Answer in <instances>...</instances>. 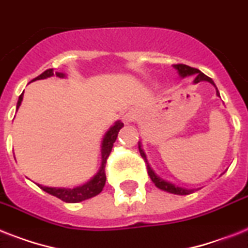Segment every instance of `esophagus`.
<instances>
[{
	"label": "esophagus",
	"mask_w": 248,
	"mask_h": 248,
	"mask_svg": "<svg viewBox=\"0 0 248 248\" xmlns=\"http://www.w3.org/2000/svg\"><path fill=\"white\" fill-rule=\"evenodd\" d=\"M132 118H134V112L131 109H126L124 112V114H122V120H124V124H128V122H131L132 121Z\"/></svg>",
	"instance_id": "34e87169"
}]
</instances>
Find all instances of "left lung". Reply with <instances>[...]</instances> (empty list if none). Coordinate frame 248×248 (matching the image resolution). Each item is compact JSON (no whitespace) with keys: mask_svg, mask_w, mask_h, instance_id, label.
I'll return each mask as SVG.
<instances>
[{"mask_svg":"<svg viewBox=\"0 0 248 248\" xmlns=\"http://www.w3.org/2000/svg\"><path fill=\"white\" fill-rule=\"evenodd\" d=\"M173 66H174V68H176L177 71H178V74H180L182 78H186V76H190V75H196V78H195V80H194L195 84H197V82H200V81H209L210 84H213V85L215 86L214 81H213V80H211L209 76H206L205 74H202L200 70H197V68L190 67V66L183 65V63H177V65H173ZM217 94L219 95L218 90H217ZM139 150H140V154H141V156L144 158L145 163H146L148 174L150 176L152 181L154 182V185H155L158 188H160V190H163V191H167V192H170V194H176V195H188L192 192V190H186V188H182V187H177V186H174V185H172V183L167 182V181L162 180L160 177L156 176L155 173H154V170H152V167L149 166L148 160H146V155H145L144 150L141 149V145H140V142H139Z\"/></svg>","mask_w":248,"mask_h":248,"instance_id":"8db88e82","label":"left lung"}]
</instances>
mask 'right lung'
<instances>
[{"mask_svg": "<svg viewBox=\"0 0 248 248\" xmlns=\"http://www.w3.org/2000/svg\"><path fill=\"white\" fill-rule=\"evenodd\" d=\"M53 75V68H48L43 74H40L39 76L34 78V80H40V78H49V76ZM56 75L58 78H63L65 74L62 72H56ZM24 94V93H23ZM23 94L19 96V100H17V106L16 108H19L20 104H21V100H23ZM124 124L121 121H117L114 126L109 128V131L104 135L103 142H102V166H100L99 172L96 173L95 176L93 177L92 180L89 181L85 185L82 186L75 187V188H56V187H46L42 186V185H38V186L42 188L43 191L48 192V194L53 195V196L61 199L62 201L65 202H80V201L88 200L90 197L96 196L98 194L102 192L104 185H106V163L107 159L109 156L110 152H112V148H113V142L116 141L117 139L118 131L122 128Z\"/></svg>", "mask_w": 248, "mask_h": 248, "instance_id": "add662e5", "label": "right lung"}]
</instances>
